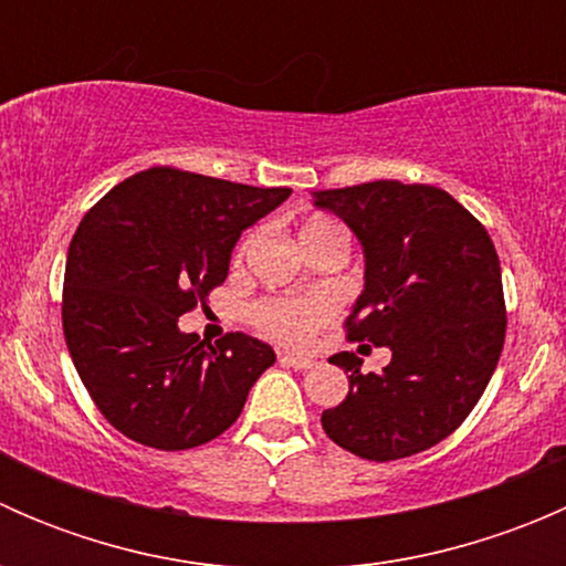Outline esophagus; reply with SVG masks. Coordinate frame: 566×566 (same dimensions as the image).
Returning a JSON list of instances; mask_svg holds the SVG:
<instances>
[{
    "label": "esophagus",
    "mask_w": 566,
    "mask_h": 566,
    "mask_svg": "<svg viewBox=\"0 0 566 566\" xmlns=\"http://www.w3.org/2000/svg\"><path fill=\"white\" fill-rule=\"evenodd\" d=\"M282 364H284V367H293V369H312V367H315V361H312V358L298 356V353H284Z\"/></svg>",
    "instance_id": "34e87169"
}]
</instances>
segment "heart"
<instances>
[{
    "label": "heart",
    "mask_w": 566,
    "mask_h": 566,
    "mask_svg": "<svg viewBox=\"0 0 566 566\" xmlns=\"http://www.w3.org/2000/svg\"><path fill=\"white\" fill-rule=\"evenodd\" d=\"M328 224V221H310L306 227ZM304 227V230H306ZM336 315V298L328 293L284 295L256 304L254 319L265 334L284 342H306L317 328H323Z\"/></svg>",
    "instance_id": "heart-1"
}]
</instances>
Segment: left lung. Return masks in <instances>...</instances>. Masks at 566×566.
<instances>
[{
  "label": "left lung",
  "instance_id": "left-lung-1",
  "mask_svg": "<svg viewBox=\"0 0 566 566\" xmlns=\"http://www.w3.org/2000/svg\"><path fill=\"white\" fill-rule=\"evenodd\" d=\"M364 249V290L347 339L389 347L384 373L353 353L328 361L350 391L323 430L364 460L410 458L452 436L479 402L506 334L501 265L488 230L443 188L375 180L315 191Z\"/></svg>",
  "mask_w": 566,
  "mask_h": 566
}]
</instances>
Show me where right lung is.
<instances>
[{
	"label": "right lung",
	"mask_w": 566,
	"mask_h": 566,
	"mask_svg": "<svg viewBox=\"0 0 566 566\" xmlns=\"http://www.w3.org/2000/svg\"><path fill=\"white\" fill-rule=\"evenodd\" d=\"M290 193L153 167L90 208L67 249L62 331L114 430L180 452L235 424L276 353L241 331L208 345L177 317L224 284L241 232Z\"/></svg>",
	"instance_id": "add662e5"
}]
</instances>
